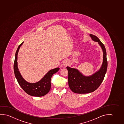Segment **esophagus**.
Here are the masks:
<instances>
[{"label":"esophagus","mask_w":124,"mask_h":124,"mask_svg":"<svg viewBox=\"0 0 124 124\" xmlns=\"http://www.w3.org/2000/svg\"><path fill=\"white\" fill-rule=\"evenodd\" d=\"M69 62L68 60H65L63 62V65L64 66H67V65H69Z\"/></svg>","instance_id":"1"}]
</instances>
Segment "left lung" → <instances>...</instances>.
I'll use <instances>...</instances> for the list:
<instances>
[{"label":"left lung","instance_id":"8db88e82","mask_svg":"<svg viewBox=\"0 0 124 124\" xmlns=\"http://www.w3.org/2000/svg\"><path fill=\"white\" fill-rule=\"evenodd\" d=\"M93 41L96 42L102 49L103 61L100 69L90 76H85L77 69L66 67L69 72L68 82L71 91L76 93H87L96 91L100 86L104 79L107 69L106 48L102 43L96 36L90 34Z\"/></svg>","mask_w":124,"mask_h":124}]
</instances>
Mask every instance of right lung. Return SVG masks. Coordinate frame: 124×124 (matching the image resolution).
<instances>
[{
    "instance_id": "add662e5",
    "label": "right lung",
    "mask_w": 124,
    "mask_h": 124,
    "mask_svg": "<svg viewBox=\"0 0 124 124\" xmlns=\"http://www.w3.org/2000/svg\"><path fill=\"white\" fill-rule=\"evenodd\" d=\"M24 42L18 47L15 55L14 64V71L16 78L19 85L22 89L27 94L32 96H42L46 94L49 92L51 88V78L53 74L59 70V68L51 69L49 71L44 77L37 82L29 83L24 80L20 73L18 69V54L19 49Z\"/></svg>"
}]
</instances>
